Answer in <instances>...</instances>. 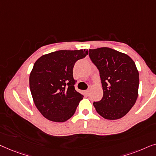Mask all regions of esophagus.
Here are the masks:
<instances>
[{
  "instance_id": "esophagus-1",
  "label": "esophagus",
  "mask_w": 156,
  "mask_h": 156,
  "mask_svg": "<svg viewBox=\"0 0 156 156\" xmlns=\"http://www.w3.org/2000/svg\"><path fill=\"white\" fill-rule=\"evenodd\" d=\"M85 94H86V95L88 96L90 95V90H85Z\"/></svg>"
}]
</instances>
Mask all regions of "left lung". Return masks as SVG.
Here are the masks:
<instances>
[{
	"instance_id": "1",
	"label": "left lung",
	"mask_w": 156,
	"mask_h": 156,
	"mask_svg": "<svg viewBox=\"0 0 156 156\" xmlns=\"http://www.w3.org/2000/svg\"><path fill=\"white\" fill-rule=\"evenodd\" d=\"M98 67L103 97L94 102L97 112L106 119H119L134 105L139 95V73L134 61L127 54L108 47L89 49Z\"/></svg>"
}]
</instances>
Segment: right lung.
I'll return each mask as SVG.
<instances>
[{
    "label": "right lung",
    "instance_id": "right-lung-1",
    "mask_svg": "<svg viewBox=\"0 0 156 156\" xmlns=\"http://www.w3.org/2000/svg\"><path fill=\"white\" fill-rule=\"evenodd\" d=\"M87 49L59 50L42 55L30 74V88L37 109L45 118L63 122L74 115L83 95L75 90L73 69Z\"/></svg>",
    "mask_w": 156,
    "mask_h": 156
}]
</instances>
